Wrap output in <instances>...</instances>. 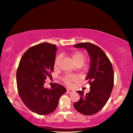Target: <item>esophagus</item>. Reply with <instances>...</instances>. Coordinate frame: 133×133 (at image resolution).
I'll return each instance as SVG.
<instances>
[{
	"label": "esophagus",
	"instance_id": "1",
	"mask_svg": "<svg viewBox=\"0 0 133 133\" xmlns=\"http://www.w3.org/2000/svg\"><path fill=\"white\" fill-rule=\"evenodd\" d=\"M74 91L73 90H71V89H67V92L68 93H72V92H73Z\"/></svg>",
	"mask_w": 133,
	"mask_h": 133
}]
</instances>
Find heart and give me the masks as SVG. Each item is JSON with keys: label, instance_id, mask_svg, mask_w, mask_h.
I'll list each match as a JSON object with an SVG mask.
<instances>
[{"label": "heart", "instance_id": "obj_1", "mask_svg": "<svg viewBox=\"0 0 133 133\" xmlns=\"http://www.w3.org/2000/svg\"><path fill=\"white\" fill-rule=\"evenodd\" d=\"M61 58V55H58L55 58L54 63L55 68L57 67ZM71 58L76 66H82L85 62L87 57L83 52L81 51H76L72 53ZM76 79H77V76L75 75H66L62 78L63 81L67 85H70L71 82L75 81Z\"/></svg>", "mask_w": 133, "mask_h": 133}]
</instances>
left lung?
<instances>
[{"label": "left lung", "instance_id": "obj_1", "mask_svg": "<svg viewBox=\"0 0 133 133\" xmlns=\"http://www.w3.org/2000/svg\"><path fill=\"white\" fill-rule=\"evenodd\" d=\"M75 48H85L91 63L86 78L90 91L84 94V91H76L80 98L74 103L76 111L85 115H91L99 111L109 98L114 86V70L110 60L101 48L90 43L75 44Z\"/></svg>", "mask_w": 133, "mask_h": 133}]
</instances>
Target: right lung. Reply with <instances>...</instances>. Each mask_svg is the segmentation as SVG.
Masks as SVG:
<instances>
[{"label": "right lung", "instance_id": "1", "mask_svg": "<svg viewBox=\"0 0 133 133\" xmlns=\"http://www.w3.org/2000/svg\"><path fill=\"white\" fill-rule=\"evenodd\" d=\"M57 46L43 43L29 48L20 60L17 71V84L20 98L34 112L45 115L57 108L59 98L66 92L65 87L54 83L45 88L47 78H51Z\"/></svg>", "mask_w": 133, "mask_h": 133}]
</instances>
